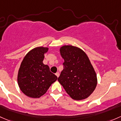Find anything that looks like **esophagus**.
I'll use <instances>...</instances> for the list:
<instances>
[{
  "mask_svg": "<svg viewBox=\"0 0 121 121\" xmlns=\"http://www.w3.org/2000/svg\"><path fill=\"white\" fill-rule=\"evenodd\" d=\"M56 75L57 77H59V75H60L59 73H58V72H56Z\"/></svg>",
  "mask_w": 121,
  "mask_h": 121,
  "instance_id": "1",
  "label": "esophagus"
}]
</instances>
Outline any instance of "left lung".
I'll use <instances>...</instances> for the list:
<instances>
[{"label": "left lung", "mask_w": 121, "mask_h": 121, "mask_svg": "<svg viewBox=\"0 0 121 121\" xmlns=\"http://www.w3.org/2000/svg\"><path fill=\"white\" fill-rule=\"evenodd\" d=\"M60 52L64 62L58 82L72 99H86L97 83L96 72L88 57L82 49L72 45L63 46Z\"/></svg>", "instance_id": "obj_1"}]
</instances>
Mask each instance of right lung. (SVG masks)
<instances>
[{
    "label": "right lung",
    "instance_id": "obj_1",
    "mask_svg": "<svg viewBox=\"0 0 121 121\" xmlns=\"http://www.w3.org/2000/svg\"><path fill=\"white\" fill-rule=\"evenodd\" d=\"M49 48L37 47L24 57L18 70L17 81L24 94L32 98H39L46 93L57 79L48 65L43 63L44 54Z\"/></svg>",
    "mask_w": 121,
    "mask_h": 121
}]
</instances>
